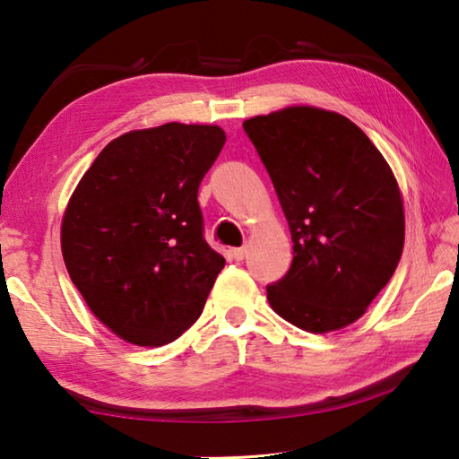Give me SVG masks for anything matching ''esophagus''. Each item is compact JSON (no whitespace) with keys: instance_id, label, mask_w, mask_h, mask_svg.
<instances>
[{"instance_id":"esophagus-1","label":"esophagus","mask_w":459,"mask_h":459,"mask_svg":"<svg viewBox=\"0 0 459 459\" xmlns=\"http://www.w3.org/2000/svg\"><path fill=\"white\" fill-rule=\"evenodd\" d=\"M230 256L235 258V260H245L247 248H245V247H242V248H232V250H230Z\"/></svg>"}]
</instances>
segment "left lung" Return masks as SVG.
<instances>
[{"label":"left lung","mask_w":459,"mask_h":459,"mask_svg":"<svg viewBox=\"0 0 459 459\" xmlns=\"http://www.w3.org/2000/svg\"><path fill=\"white\" fill-rule=\"evenodd\" d=\"M274 183L294 260L266 286L278 316L309 333L353 324L401 262L398 183L367 134L345 116L291 106L242 124Z\"/></svg>","instance_id":"8db88e82"}]
</instances>
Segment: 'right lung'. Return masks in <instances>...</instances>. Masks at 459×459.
Returning <instances> with one entry per match:
<instances>
[{
    "instance_id": "1",
    "label": "right lung",
    "mask_w": 459,
    "mask_h": 459,
    "mask_svg": "<svg viewBox=\"0 0 459 459\" xmlns=\"http://www.w3.org/2000/svg\"><path fill=\"white\" fill-rule=\"evenodd\" d=\"M227 135L169 122L112 140L63 219L65 266L124 341L160 347L199 319L224 258L204 240L199 185Z\"/></svg>"
}]
</instances>
